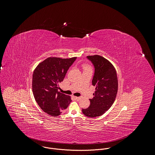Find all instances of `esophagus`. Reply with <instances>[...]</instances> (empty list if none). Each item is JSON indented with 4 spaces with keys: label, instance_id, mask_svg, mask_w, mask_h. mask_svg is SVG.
<instances>
[{
    "label": "esophagus",
    "instance_id": "1",
    "mask_svg": "<svg viewBox=\"0 0 155 155\" xmlns=\"http://www.w3.org/2000/svg\"><path fill=\"white\" fill-rule=\"evenodd\" d=\"M74 99H75L76 100H77V101H79V100H80L81 97H77V96H75V97H74Z\"/></svg>",
    "mask_w": 155,
    "mask_h": 155
}]
</instances>
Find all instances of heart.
I'll use <instances>...</instances> for the list:
<instances>
[{
  "instance_id": "heart-1",
  "label": "heart",
  "mask_w": 155,
  "mask_h": 155,
  "mask_svg": "<svg viewBox=\"0 0 155 155\" xmlns=\"http://www.w3.org/2000/svg\"><path fill=\"white\" fill-rule=\"evenodd\" d=\"M83 67H84V70H87V69H90L91 68V67L88 65H87V64H85V65H83Z\"/></svg>"
}]
</instances>
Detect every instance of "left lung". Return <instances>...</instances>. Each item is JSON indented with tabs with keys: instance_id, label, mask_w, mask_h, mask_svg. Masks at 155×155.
Instances as JSON below:
<instances>
[{
	"instance_id": "left-lung-1",
	"label": "left lung",
	"mask_w": 155,
	"mask_h": 155,
	"mask_svg": "<svg viewBox=\"0 0 155 155\" xmlns=\"http://www.w3.org/2000/svg\"><path fill=\"white\" fill-rule=\"evenodd\" d=\"M87 58L94 68L92 85L95 91L89 107L82 111L86 116L95 117L102 115L113 105L117 92V77L113 65L104 58L94 55Z\"/></svg>"
}]
</instances>
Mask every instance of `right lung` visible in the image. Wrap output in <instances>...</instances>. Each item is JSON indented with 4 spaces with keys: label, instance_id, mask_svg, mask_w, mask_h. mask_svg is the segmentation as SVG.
Wrapping results in <instances>:
<instances>
[{
    "label": "right lung",
    "instance_id": "1",
    "mask_svg": "<svg viewBox=\"0 0 155 155\" xmlns=\"http://www.w3.org/2000/svg\"><path fill=\"white\" fill-rule=\"evenodd\" d=\"M76 59V57H50L40 63L33 72L32 90L35 99L40 108L50 116L60 115L71 101L70 96L58 91V85Z\"/></svg>",
    "mask_w": 155,
    "mask_h": 155
}]
</instances>
